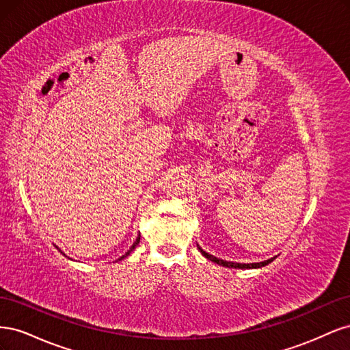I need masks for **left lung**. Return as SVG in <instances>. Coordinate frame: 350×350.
I'll return each mask as SVG.
<instances>
[{
  "label": "left lung",
  "mask_w": 350,
  "mask_h": 350,
  "mask_svg": "<svg viewBox=\"0 0 350 350\" xmlns=\"http://www.w3.org/2000/svg\"><path fill=\"white\" fill-rule=\"evenodd\" d=\"M198 250H200V252L203 254V256H204L207 260H210V261H213V262L219 264V266L229 267V269H258V267H264V266H267L269 262H271L274 258H276V257H274V258H270V260H266V261H261V262H252V264H241V262H232V261H225V260L216 258V257H213V256H210V254H207L206 251L201 250L200 247H198Z\"/></svg>",
  "instance_id": "obj_1"
}]
</instances>
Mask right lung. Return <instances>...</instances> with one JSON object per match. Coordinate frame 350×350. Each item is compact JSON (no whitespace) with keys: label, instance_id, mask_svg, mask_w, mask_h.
<instances>
[{"label":"right lung","instance_id":"add662e5","mask_svg":"<svg viewBox=\"0 0 350 350\" xmlns=\"http://www.w3.org/2000/svg\"><path fill=\"white\" fill-rule=\"evenodd\" d=\"M139 242H140V235H139V238H137V239H135V242L133 243V247H131V248H130L129 251H126V252H125V256H122V257H121V258H118V260H122V258H125L126 256H129V254H130V252H131V251H133V250L135 248V245H137V243H139Z\"/></svg>","mask_w":350,"mask_h":350}]
</instances>
